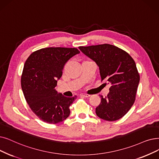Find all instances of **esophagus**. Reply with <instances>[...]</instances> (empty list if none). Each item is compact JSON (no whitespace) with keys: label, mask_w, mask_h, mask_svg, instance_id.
I'll use <instances>...</instances> for the list:
<instances>
[{"label":"esophagus","mask_w":159,"mask_h":159,"mask_svg":"<svg viewBox=\"0 0 159 159\" xmlns=\"http://www.w3.org/2000/svg\"><path fill=\"white\" fill-rule=\"evenodd\" d=\"M80 96L81 97H84V98H89V96H90V95H89L88 93H80Z\"/></svg>","instance_id":"obj_1"}]
</instances>
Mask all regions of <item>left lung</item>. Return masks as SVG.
<instances>
[{"label": "left lung", "instance_id": "obj_1", "mask_svg": "<svg viewBox=\"0 0 159 159\" xmlns=\"http://www.w3.org/2000/svg\"><path fill=\"white\" fill-rule=\"evenodd\" d=\"M79 48L95 61L101 80L110 85L107 96L100 95L97 116L110 121L121 118L133 105L140 82L134 60L126 51L107 43Z\"/></svg>", "mask_w": 159, "mask_h": 159}]
</instances>
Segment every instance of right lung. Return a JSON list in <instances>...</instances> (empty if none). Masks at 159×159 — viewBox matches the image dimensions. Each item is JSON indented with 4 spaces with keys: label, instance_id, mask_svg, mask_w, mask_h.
<instances>
[{
    "label": "right lung",
    "instance_id": "obj_1",
    "mask_svg": "<svg viewBox=\"0 0 159 159\" xmlns=\"http://www.w3.org/2000/svg\"><path fill=\"white\" fill-rule=\"evenodd\" d=\"M80 51L77 48L47 47L33 52L26 60L20 79L26 101L43 121L56 124L70 114V107L77 99L58 93L54 88L67 61Z\"/></svg>",
    "mask_w": 159,
    "mask_h": 159
}]
</instances>
